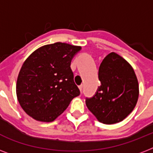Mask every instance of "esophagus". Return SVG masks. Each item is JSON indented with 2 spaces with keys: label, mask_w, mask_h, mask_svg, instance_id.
Here are the masks:
<instances>
[{
  "label": "esophagus",
  "mask_w": 153,
  "mask_h": 153,
  "mask_svg": "<svg viewBox=\"0 0 153 153\" xmlns=\"http://www.w3.org/2000/svg\"><path fill=\"white\" fill-rule=\"evenodd\" d=\"M79 90H80V91H82V88H83V86H82V85H80V86H79Z\"/></svg>",
  "instance_id": "esophagus-1"
}]
</instances>
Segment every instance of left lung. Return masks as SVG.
<instances>
[{
    "label": "left lung",
    "mask_w": 153,
    "mask_h": 153,
    "mask_svg": "<svg viewBox=\"0 0 153 153\" xmlns=\"http://www.w3.org/2000/svg\"><path fill=\"white\" fill-rule=\"evenodd\" d=\"M98 79L101 86L95 95L86 98V106L103 124L123 121L135 108L139 97L134 70L125 59L111 52L102 60Z\"/></svg>",
    "instance_id": "1"
}]
</instances>
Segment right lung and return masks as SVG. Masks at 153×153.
<instances>
[{
    "label": "right lung",
    "instance_id": "right-lung-1",
    "mask_svg": "<svg viewBox=\"0 0 153 153\" xmlns=\"http://www.w3.org/2000/svg\"><path fill=\"white\" fill-rule=\"evenodd\" d=\"M80 46L57 42L31 54L17 77L16 96L27 115L43 122L55 121L80 94L71 62Z\"/></svg>",
    "mask_w": 153,
    "mask_h": 153
}]
</instances>
